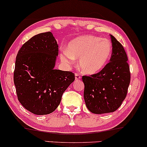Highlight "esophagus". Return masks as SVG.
<instances>
[{
  "instance_id": "1",
  "label": "esophagus",
  "mask_w": 147,
  "mask_h": 147,
  "mask_svg": "<svg viewBox=\"0 0 147 147\" xmlns=\"http://www.w3.org/2000/svg\"><path fill=\"white\" fill-rule=\"evenodd\" d=\"M80 78H81V77H80V76L79 75V74H75V80H80Z\"/></svg>"
}]
</instances>
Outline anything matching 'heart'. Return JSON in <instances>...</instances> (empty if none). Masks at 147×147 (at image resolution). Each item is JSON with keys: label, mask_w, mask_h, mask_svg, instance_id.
<instances>
[{"label": "heart", "mask_w": 147, "mask_h": 147, "mask_svg": "<svg viewBox=\"0 0 147 147\" xmlns=\"http://www.w3.org/2000/svg\"><path fill=\"white\" fill-rule=\"evenodd\" d=\"M112 51L113 46L110 40L94 35H82L69 42L67 49H63L60 53V59L67 65L79 59L82 73L94 75L107 65Z\"/></svg>", "instance_id": "obj_1"}]
</instances>
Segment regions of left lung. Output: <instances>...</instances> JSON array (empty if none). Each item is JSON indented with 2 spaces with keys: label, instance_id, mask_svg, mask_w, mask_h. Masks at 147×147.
Wrapping results in <instances>:
<instances>
[{
  "label": "left lung",
  "instance_id": "left-lung-1",
  "mask_svg": "<svg viewBox=\"0 0 147 147\" xmlns=\"http://www.w3.org/2000/svg\"><path fill=\"white\" fill-rule=\"evenodd\" d=\"M113 46L110 62L99 73L83 76L84 98L88 109L94 114L116 111L127 94L130 81L128 57L124 49L110 35Z\"/></svg>",
  "mask_w": 147,
  "mask_h": 147
}]
</instances>
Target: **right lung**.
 <instances>
[{"mask_svg": "<svg viewBox=\"0 0 147 147\" xmlns=\"http://www.w3.org/2000/svg\"><path fill=\"white\" fill-rule=\"evenodd\" d=\"M58 53L53 33L47 32L23 44L16 57L14 84L18 100L36 115L55 111L63 92L75 80L72 72L54 69Z\"/></svg>", "mask_w": 147, "mask_h": 147, "instance_id": "obj_1", "label": "right lung"}]
</instances>
